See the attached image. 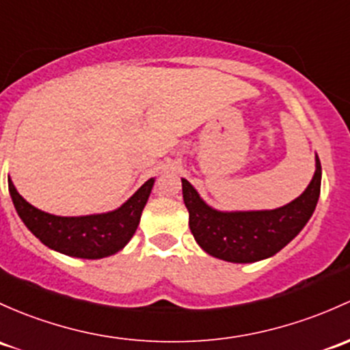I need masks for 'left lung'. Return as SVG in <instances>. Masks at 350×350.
<instances>
[{
  "mask_svg": "<svg viewBox=\"0 0 350 350\" xmlns=\"http://www.w3.org/2000/svg\"><path fill=\"white\" fill-rule=\"evenodd\" d=\"M295 201L271 211L223 213L209 208L193 186L183 181V200L189 211V228L198 245L219 260L252 263L278 253L307 224L321 194L322 167Z\"/></svg>",
  "mask_w": 350,
  "mask_h": 350,
  "instance_id": "1",
  "label": "left lung"
}]
</instances>
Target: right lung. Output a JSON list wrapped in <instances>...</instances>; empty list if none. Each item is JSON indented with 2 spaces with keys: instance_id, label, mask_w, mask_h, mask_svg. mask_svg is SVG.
Here are the masks:
<instances>
[{
  "instance_id": "obj_1",
  "label": "right lung",
  "mask_w": 350,
  "mask_h": 350,
  "mask_svg": "<svg viewBox=\"0 0 350 350\" xmlns=\"http://www.w3.org/2000/svg\"><path fill=\"white\" fill-rule=\"evenodd\" d=\"M154 179L150 178L119 209L104 215L55 216L21 198L11 179L8 187L18 216L43 245L77 258L97 260L122 250L137 230Z\"/></svg>"
}]
</instances>
